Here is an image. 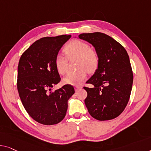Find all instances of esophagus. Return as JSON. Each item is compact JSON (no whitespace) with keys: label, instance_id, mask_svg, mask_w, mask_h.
<instances>
[{"label":"esophagus","instance_id":"1","mask_svg":"<svg viewBox=\"0 0 151 151\" xmlns=\"http://www.w3.org/2000/svg\"><path fill=\"white\" fill-rule=\"evenodd\" d=\"M81 88H82L81 86H76L75 87V91H78V90H80Z\"/></svg>","mask_w":151,"mask_h":151}]
</instances>
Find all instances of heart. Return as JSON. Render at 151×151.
<instances>
[{
	"label": "heart",
	"mask_w": 151,
	"mask_h": 151,
	"mask_svg": "<svg viewBox=\"0 0 151 151\" xmlns=\"http://www.w3.org/2000/svg\"><path fill=\"white\" fill-rule=\"evenodd\" d=\"M64 52L70 60L77 58V68H79L76 71L70 72L66 76L63 80L65 84L80 85L87 78V70L91 73L98 68L100 60L98 52L83 40H72L65 46ZM67 58L60 53L55 56V65L60 75H64L68 70V60Z\"/></svg>",
	"instance_id": "heart-1"
}]
</instances>
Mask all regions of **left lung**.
Returning a JSON list of instances; mask_svg holds the SVG:
<instances>
[{"label":"left lung","mask_w":151,"mask_h":151,"mask_svg":"<svg viewBox=\"0 0 151 151\" xmlns=\"http://www.w3.org/2000/svg\"><path fill=\"white\" fill-rule=\"evenodd\" d=\"M78 37L95 47L100 57L95 74L86 82L93 87H83L87 92L85 104L89 113L99 121L117 117L129 102L133 84L127 52L119 42L104 33H83Z\"/></svg>","instance_id":"1"}]
</instances>
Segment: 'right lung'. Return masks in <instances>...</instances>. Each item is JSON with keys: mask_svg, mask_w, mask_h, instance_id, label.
<instances>
[{"mask_svg": "<svg viewBox=\"0 0 151 151\" xmlns=\"http://www.w3.org/2000/svg\"><path fill=\"white\" fill-rule=\"evenodd\" d=\"M71 35L44 37L37 40L20 58L17 87L19 98L29 115L46 125L57 124L65 117L68 100L75 93L73 86L65 85L53 91L60 82L55 58Z\"/></svg>", "mask_w": 151, "mask_h": 151, "instance_id": "obj_1", "label": "right lung"}]
</instances>
